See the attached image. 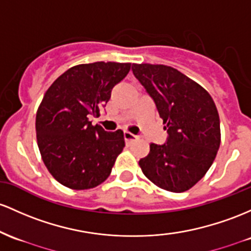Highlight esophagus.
I'll list each match as a JSON object with an SVG mask.
<instances>
[{
	"mask_svg": "<svg viewBox=\"0 0 251 251\" xmlns=\"http://www.w3.org/2000/svg\"><path fill=\"white\" fill-rule=\"evenodd\" d=\"M124 139H125L126 144L130 145V144H132V143L134 142V140L137 139V136H134V134H132L131 132L125 131V132H124Z\"/></svg>",
	"mask_w": 251,
	"mask_h": 251,
	"instance_id": "obj_1",
	"label": "esophagus"
}]
</instances>
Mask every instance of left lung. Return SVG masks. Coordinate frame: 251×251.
I'll return each mask as SVG.
<instances>
[{
  "label": "left lung",
  "instance_id": "left-lung-1",
  "mask_svg": "<svg viewBox=\"0 0 251 251\" xmlns=\"http://www.w3.org/2000/svg\"><path fill=\"white\" fill-rule=\"evenodd\" d=\"M132 71L155 101L168 132L162 145L151 143L139 161L159 188L181 193L203 177L220 145V121L213 99L197 82L162 64H132Z\"/></svg>",
  "mask_w": 251,
  "mask_h": 251
}]
</instances>
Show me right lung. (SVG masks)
<instances>
[{
    "instance_id": "add662e5",
    "label": "right lung",
    "mask_w": 251,
    "mask_h": 251,
    "mask_svg": "<svg viewBox=\"0 0 251 251\" xmlns=\"http://www.w3.org/2000/svg\"><path fill=\"white\" fill-rule=\"evenodd\" d=\"M131 63L95 62L70 68L46 90L35 118L39 151L51 175L82 191L102 183L125 147L124 132L92 125L125 78Z\"/></svg>"
}]
</instances>
